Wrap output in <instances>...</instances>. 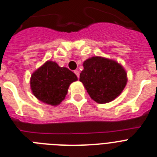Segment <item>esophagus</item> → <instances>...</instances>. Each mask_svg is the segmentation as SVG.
Returning <instances> with one entry per match:
<instances>
[{"instance_id": "1", "label": "esophagus", "mask_w": 157, "mask_h": 157, "mask_svg": "<svg viewBox=\"0 0 157 157\" xmlns=\"http://www.w3.org/2000/svg\"><path fill=\"white\" fill-rule=\"evenodd\" d=\"M74 74H75L76 76L79 78V77H80V72H79L78 70H74Z\"/></svg>"}]
</instances>
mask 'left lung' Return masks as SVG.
Instances as JSON below:
<instances>
[{
  "mask_svg": "<svg viewBox=\"0 0 157 157\" xmlns=\"http://www.w3.org/2000/svg\"><path fill=\"white\" fill-rule=\"evenodd\" d=\"M80 81L90 98L98 103L105 104L113 101L126 85V72L116 61L94 56L84 61Z\"/></svg>",
  "mask_w": 157,
  "mask_h": 157,
  "instance_id": "1",
  "label": "left lung"
}]
</instances>
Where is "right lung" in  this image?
Instances as JSON below:
<instances>
[{
    "instance_id": "1",
    "label": "right lung",
    "mask_w": 157,
    "mask_h": 157,
    "mask_svg": "<svg viewBox=\"0 0 157 157\" xmlns=\"http://www.w3.org/2000/svg\"><path fill=\"white\" fill-rule=\"evenodd\" d=\"M76 80L77 76L69 69L47 61L31 76L30 85L36 98L56 106L64 100L69 86Z\"/></svg>"
}]
</instances>
